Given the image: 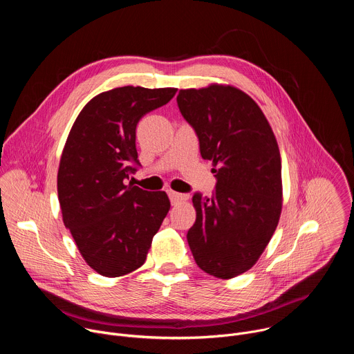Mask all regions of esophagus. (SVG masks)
<instances>
[{
  "label": "esophagus",
  "mask_w": 354,
  "mask_h": 354,
  "mask_svg": "<svg viewBox=\"0 0 354 354\" xmlns=\"http://www.w3.org/2000/svg\"><path fill=\"white\" fill-rule=\"evenodd\" d=\"M169 198H171V203L175 206V205H179L182 203V201H186L187 200V194H182V193H176L174 190H169Z\"/></svg>",
  "instance_id": "1"
}]
</instances>
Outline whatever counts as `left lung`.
Listing matches in <instances>:
<instances>
[{"instance_id":"left-lung-1","label":"left lung","mask_w":354,"mask_h":354,"mask_svg":"<svg viewBox=\"0 0 354 354\" xmlns=\"http://www.w3.org/2000/svg\"><path fill=\"white\" fill-rule=\"evenodd\" d=\"M178 106L193 126L203 160L213 162V197L193 196L187 242L197 266L228 280L254 266L281 214V158L258 104L225 84L180 89Z\"/></svg>"}]
</instances>
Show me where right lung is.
<instances>
[{
    "instance_id": "add662e5",
    "label": "right lung",
    "mask_w": 354,
    "mask_h": 354,
    "mask_svg": "<svg viewBox=\"0 0 354 354\" xmlns=\"http://www.w3.org/2000/svg\"><path fill=\"white\" fill-rule=\"evenodd\" d=\"M176 88L120 86L93 96L63 148L57 193L64 225L96 273L119 277L144 265L171 201L165 192L126 183L138 164L136 127Z\"/></svg>"
}]
</instances>
